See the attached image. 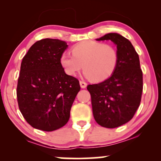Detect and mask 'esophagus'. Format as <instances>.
<instances>
[{
  "instance_id": "1",
  "label": "esophagus",
  "mask_w": 161,
  "mask_h": 161,
  "mask_svg": "<svg viewBox=\"0 0 161 161\" xmlns=\"http://www.w3.org/2000/svg\"><path fill=\"white\" fill-rule=\"evenodd\" d=\"M80 87L82 88V89H84V88L86 87V83L84 82V81H82V80H80Z\"/></svg>"
}]
</instances>
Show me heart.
I'll return each instance as SVG.
<instances>
[{
    "instance_id": "1",
    "label": "heart",
    "mask_w": 161,
    "mask_h": 161,
    "mask_svg": "<svg viewBox=\"0 0 161 161\" xmlns=\"http://www.w3.org/2000/svg\"><path fill=\"white\" fill-rule=\"evenodd\" d=\"M119 62L115 47L96 41H83L74 45L72 54L62 53L60 64L69 76H75L81 69L84 75L94 83L103 82L114 73Z\"/></svg>"
}]
</instances>
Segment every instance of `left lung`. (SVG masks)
Segmentation results:
<instances>
[{"label":"left lung","mask_w":161,"mask_h":161,"mask_svg":"<svg viewBox=\"0 0 161 161\" xmlns=\"http://www.w3.org/2000/svg\"><path fill=\"white\" fill-rule=\"evenodd\" d=\"M116 45L119 62L114 73L97 84L89 85L94 119L100 126L115 128L128 122L139 107L143 73L139 57L128 39L116 33L97 39Z\"/></svg>","instance_id":"left-lung-1"}]
</instances>
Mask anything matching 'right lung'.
Masks as SVG:
<instances>
[{"mask_svg":"<svg viewBox=\"0 0 161 161\" xmlns=\"http://www.w3.org/2000/svg\"><path fill=\"white\" fill-rule=\"evenodd\" d=\"M67 42L44 39L35 42L23 57L17 81L19 111L28 124L53 131L67 124L80 86L77 78L65 73L60 64Z\"/></svg>","mask_w":161,"mask_h":161,"instance_id":"right-lung-1","label":"right lung"}]
</instances>
